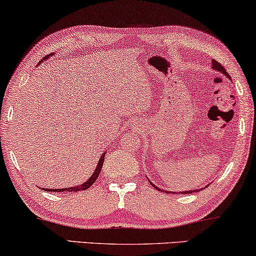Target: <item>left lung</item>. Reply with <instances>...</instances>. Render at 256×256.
<instances>
[{
    "mask_svg": "<svg viewBox=\"0 0 256 256\" xmlns=\"http://www.w3.org/2000/svg\"><path fill=\"white\" fill-rule=\"evenodd\" d=\"M212 68H213L214 70H216V72H221V74H224V76H227V78H230V80H232L230 76L228 75V72H226V69H224V67H222V66H221L220 63H218V61H215V60H212ZM149 182H150V181H149ZM150 184H152V182H150ZM152 187H154V188L158 189V190H161V189L158 188V187H156V186H155L154 184H152ZM208 186H209V184H207V186H206V187H204V188H207ZM200 189H202V188H200ZM200 189H193V190H186V192H178V194H190V193H193V192H198V190H200ZM166 193H172V192H167V190H166ZM174 194H176V193H175V192H174Z\"/></svg>",
    "mask_w": 256,
    "mask_h": 256,
    "instance_id": "obj_1",
    "label": "left lung"
}]
</instances>
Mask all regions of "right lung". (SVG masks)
I'll return each instance as SVG.
<instances>
[{"label":"right lung","instance_id":"add662e5","mask_svg":"<svg viewBox=\"0 0 256 256\" xmlns=\"http://www.w3.org/2000/svg\"><path fill=\"white\" fill-rule=\"evenodd\" d=\"M49 58V55L46 56L44 58L43 60H48ZM43 60H41L38 64H41V63L43 62ZM104 155L106 152H102L101 158H100V160L98 162V166H96L95 170L94 172L92 174V176L88 178L87 181L84 182V184H78V186H75V187H69V188H61V189H49V188H42L43 190H47V192H80V190H86V189H88L90 186L94 184V182L96 181V178H98L100 175V172H101L102 169V166H104Z\"/></svg>","mask_w":256,"mask_h":256}]
</instances>
